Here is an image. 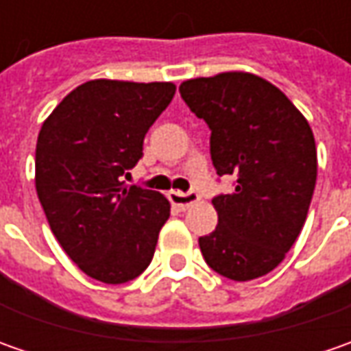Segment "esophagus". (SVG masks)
<instances>
[{
	"label": "esophagus",
	"instance_id": "1",
	"mask_svg": "<svg viewBox=\"0 0 351 351\" xmlns=\"http://www.w3.org/2000/svg\"><path fill=\"white\" fill-rule=\"evenodd\" d=\"M169 201H171V205H176V207H180V209H187L189 205H193L199 201V195H197L195 191H187V193H182V191H169L168 193Z\"/></svg>",
	"mask_w": 351,
	"mask_h": 351
}]
</instances>
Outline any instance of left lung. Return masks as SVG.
<instances>
[{"mask_svg":"<svg viewBox=\"0 0 351 351\" xmlns=\"http://www.w3.org/2000/svg\"><path fill=\"white\" fill-rule=\"evenodd\" d=\"M183 101L210 128V158L236 187L217 195V228L199 238L210 269L250 281L276 269L306 221L317 183L315 136L287 95L260 75L187 80Z\"/></svg>","mask_w":351,"mask_h":351,"instance_id":"1","label":"left lung"}]
</instances>
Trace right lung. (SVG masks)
Segmentation results:
<instances>
[{
	"label": "right lung",
	"mask_w": 351,
	"mask_h": 351,
	"mask_svg": "<svg viewBox=\"0 0 351 351\" xmlns=\"http://www.w3.org/2000/svg\"><path fill=\"white\" fill-rule=\"evenodd\" d=\"M176 93L171 82L91 80L50 113L36 141L34 185L52 234L103 283H127L150 265L169 217L166 197L123 176L142 158L148 128Z\"/></svg>",
	"instance_id": "add662e5"
}]
</instances>
